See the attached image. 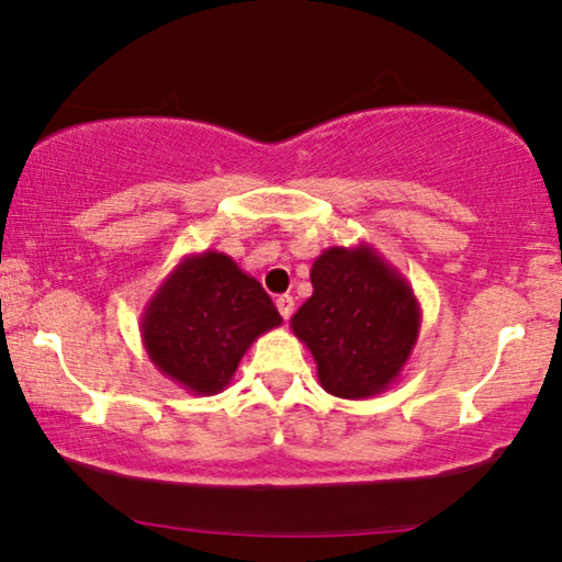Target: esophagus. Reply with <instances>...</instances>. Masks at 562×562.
<instances>
[{
    "label": "esophagus",
    "mask_w": 562,
    "mask_h": 562,
    "mask_svg": "<svg viewBox=\"0 0 562 562\" xmlns=\"http://www.w3.org/2000/svg\"><path fill=\"white\" fill-rule=\"evenodd\" d=\"M276 306H279V314L283 319H289L294 314V296L291 294H281L276 296Z\"/></svg>",
    "instance_id": "esophagus-1"
}]
</instances>
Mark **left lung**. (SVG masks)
Returning a JSON list of instances; mask_svg holds the SVG:
<instances>
[{
  "mask_svg": "<svg viewBox=\"0 0 562 562\" xmlns=\"http://www.w3.org/2000/svg\"><path fill=\"white\" fill-rule=\"evenodd\" d=\"M312 296L291 317L327 394L371 398L402 375L422 327L417 296L373 245L322 250Z\"/></svg>",
  "mask_w": 562,
  "mask_h": 562,
  "instance_id": "8db88e82",
  "label": "left lung"
}]
</instances>
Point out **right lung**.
I'll return each mask as SVG.
<instances>
[{"label":"right lung","mask_w":562,"mask_h":562,"mask_svg":"<svg viewBox=\"0 0 562 562\" xmlns=\"http://www.w3.org/2000/svg\"><path fill=\"white\" fill-rule=\"evenodd\" d=\"M263 286L233 258H181L145 304L140 335L150 363L196 396L227 389L252 342L281 325Z\"/></svg>","instance_id":"1"}]
</instances>
